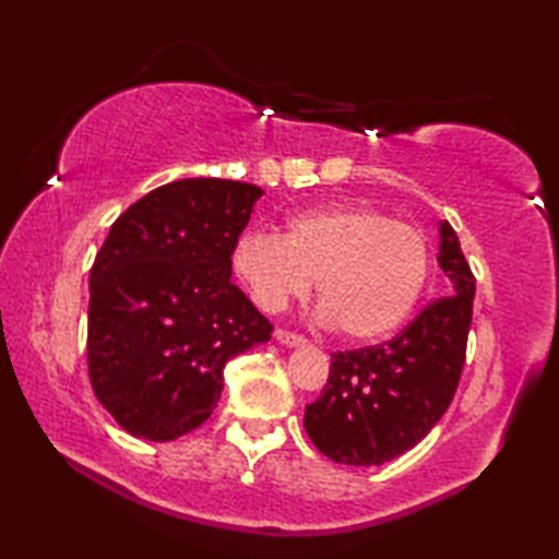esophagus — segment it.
Segmentation results:
<instances>
[{"instance_id": "obj_1", "label": "esophagus", "mask_w": 559, "mask_h": 559, "mask_svg": "<svg viewBox=\"0 0 559 559\" xmlns=\"http://www.w3.org/2000/svg\"><path fill=\"white\" fill-rule=\"evenodd\" d=\"M276 341L281 343V345H288V348H296V345H306V338L304 335H298V333H290V331H283V328H278L276 333Z\"/></svg>"}]
</instances>
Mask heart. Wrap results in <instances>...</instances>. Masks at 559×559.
<instances>
[{"label":"heart","mask_w":559,"mask_h":559,"mask_svg":"<svg viewBox=\"0 0 559 559\" xmlns=\"http://www.w3.org/2000/svg\"><path fill=\"white\" fill-rule=\"evenodd\" d=\"M231 263L261 311H283L308 296L316 278L318 318L338 323L350 341H376L413 313L430 248L418 228L380 211L325 206L290 216L281 238L246 234Z\"/></svg>","instance_id":"1"}]
</instances>
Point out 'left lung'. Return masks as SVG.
Listing matches in <instances>:
<instances>
[{
	"label": "left lung",
	"instance_id": "8db88e82",
	"mask_svg": "<svg viewBox=\"0 0 559 559\" xmlns=\"http://www.w3.org/2000/svg\"><path fill=\"white\" fill-rule=\"evenodd\" d=\"M438 263L448 296L432 300L393 341L333 353L331 376L306 405V432L341 465H383L428 436L453 403L473 323L475 276L457 234L440 221Z\"/></svg>",
	"mask_w": 559,
	"mask_h": 559
}]
</instances>
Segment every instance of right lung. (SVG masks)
<instances>
[{"mask_svg":"<svg viewBox=\"0 0 559 559\" xmlns=\"http://www.w3.org/2000/svg\"><path fill=\"white\" fill-rule=\"evenodd\" d=\"M263 191L228 179L158 186L109 228L88 273V380L129 436L176 440L214 413L226 362L273 325L231 283Z\"/></svg>","mask_w":559,"mask_h":559,"instance_id":"add662e5","label":"right lung"}]
</instances>
